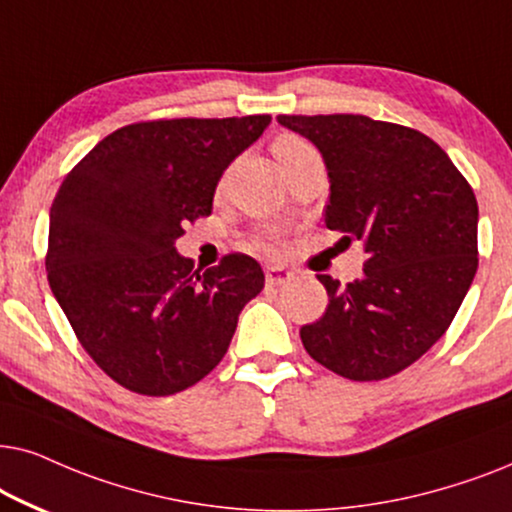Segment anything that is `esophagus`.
<instances>
[{
  "mask_svg": "<svg viewBox=\"0 0 512 512\" xmlns=\"http://www.w3.org/2000/svg\"><path fill=\"white\" fill-rule=\"evenodd\" d=\"M292 278H295V274L285 267H267V285H276L278 288V285L290 283Z\"/></svg>",
  "mask_w": 512,
  "mask_h": 512,
  "instance_id": "34e87169",
  "label": "esophagus"
}]
</instances>
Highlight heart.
<instances>
[{"label":"heart","mask_w":512,"mask_h":512,"mask_svg":"<svg viewBox=\"0 0 512 512\" xmlns=\"http://www.w3.org/2000/svg\"><path fill=\"white\" fill-rule=\"evenodd\" d=\"M306 147H311L309 142L302 140V138H297V135H292V133L278 135V138H276L274 142H271V152H274L278 163L285 161V159H288V156H292V154L302 152V149H306ZM262 248L276 250V248H278L276 238H274V236H264V238H262Z\"/></svg>","instance_id":"obj_1"}]
</instances>
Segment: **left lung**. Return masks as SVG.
I'll return each instance as SVG.
<instances>
[{
  "label": "left lung",
  "mask_w": 512,
  "mask_h": 512,
  "mask_svg": "<svg viewBox=\"0 0 512 512\" xmlns=\"http://www.w3.org/2000/svg\"><path fill=\"white\" fill-rule=\"evenodd\" d=\"M330 177L325 227L365 241L358 281L318 274L330 304L299 330L339 377L403 372L445 335L478 271V201L445 149L414 128L363 114H281Z\"/></svg>",
  "instance_id": "1"
}]
</instances>
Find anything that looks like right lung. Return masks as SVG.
<instances>
[{
  "instance_id": "add662e5",
  "label": "right lung",
  "mask_w": 512,
  "mask_h": 512,
  "mask_svg": "<svg viewBox=\"0 0 512 512\" xmlns=\"http://www.w3.org/2000/svg\"><path fill=\"white\" fill-rule=\"evenodd\" d=\"M269 114L154 119L100 140L65 175L49 220L46 274L95 365L128 391L173 395L213 372L264 271L243 252L194 269L185 224L208 217L224 168Z\"/></svg>"
}]
</instances>
